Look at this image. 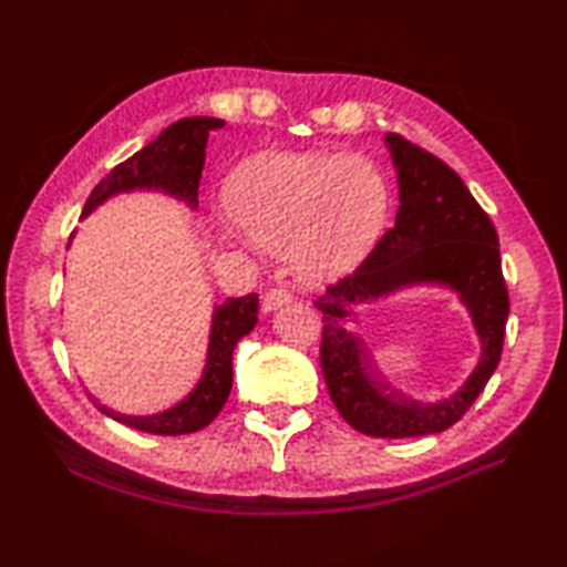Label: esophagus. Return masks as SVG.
Wrapping results in <instances>:
<instances>
[{"mask_svg":"<svg viewBox=\"0 0 567 567\" xmlns=\"http://www.w3.org/2000/svg\"><path fill=\"white\" fill-rule=\"evenodd\" d=\"M287 303H291V293L287 289H268L264 293L261 310L264 312H274V310H278V308H282Z\"/></svg>","mask_w":567,"mask_h":567,"instance_id":"obj_1","label":"esophagus"}]
</instances>
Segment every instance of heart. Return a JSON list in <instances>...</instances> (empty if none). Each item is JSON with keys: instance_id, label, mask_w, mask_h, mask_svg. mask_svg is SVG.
Returning <instances> with one entry per match:
<instances>
[{"instance_id": "obj_1", "label": "heart", "mask_w": 567, "mask_h": 567, "mask_svg": "<svg viewBox=\"0 0 567 567\" xmlns=\"http://www.w3.org/2000/svg\"><path fill=\"white\" fill-rule=\"evenodd\" d=\"M227 204L259 248L285 252L303 278L327 280L371 250L391 194L382 171L361 155L266 153L234 176Z\"/></svg>"}]
</instances>
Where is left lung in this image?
I'll return each instance as SVG.
<instances>
[{
	"mask_svg": "<svg viewBox=\"0 0 567 567\" xmlns=\"http://www.w3.org/2000/svg\"><path fill=\"white\" fill-rule=\"evenodd\" d=\"M399 171L396 225L350 276L329 285L322 310V373L342 420L373 437H416L456 424L498 368L509 297L498 234L454 168L401 134L384 136ZM414 281H442L460 291L483 340L476 373L454 398L420 404L391 392L367 363L364 343L349 329L353 308Z\"/></svg>",
	"mask_w": 567,
	"mask_h": 567,
	"instance_id": "obj_1",
	"label": "left lung"
}]
</instances>
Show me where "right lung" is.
Wrapping results in <instances>:
<instances>
[{
  "instance_id": "add662e5",
  "label": "right lung",
  "mask_w": 567,
  "mask_h": 567,
  "mask_svg": "<svg viewBox=\"0 0 567 567\" xmlns=\"http://www.w3.org/2000/svg\"><path fill=\"white\" fill-rule=\"evenodd\" d=\"M223 127L225 120L217 117H183L174 122V125H168L153 143H147L143 151L117 164L92 189L81 217L90 215L109 196L138 187L164 189L168 194L181 196L189 206H196L202 171L206 162L208 134ZM257 310V293H248V297L240 299H227L223 306L215 308L204 375L189 396L176 408L153 416H127L100 403H96V408L113 416L115 422L143 433L185 435L202 431L215 420L229 399L234 380L231 354L236 342L255 329Z\"/></svg>"
}]
</instances>
